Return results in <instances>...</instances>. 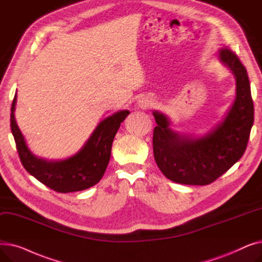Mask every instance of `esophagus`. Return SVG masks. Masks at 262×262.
<instances>
[{"label": "esophagus", "mask_w": 262, "mask_h": 262, "mask_svg": "<svg viewBox=\"0 0 262 262\" xmlns=\"http://www.w3.org/2000/svg\"><path fill=\"white\" fill-rule=\"evenodd\" d=\"M138 105L141 108H147L152 105V101H150V99H148V98H141L138 102Z\"/></svg>", "instance_id": "esophagus-1"}]
</instances>
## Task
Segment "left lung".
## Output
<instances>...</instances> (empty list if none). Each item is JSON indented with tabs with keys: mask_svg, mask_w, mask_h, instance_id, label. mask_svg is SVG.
<instances>
[{
	"mask_svg": "<svg viewBox=\"0 0 262 262\" xmlns=\"http://www.w3.org/2000/svg\"><path fill=\"white\" fill-rule=\"evenodd\" d=\"M219 58L236 77V99L223 122L201 138L170 129L168 118L154 112V158L172 182L209 185L228 171L244 154L254 123V104L246 69L235 52L219 50Z\"/></svg>",
	"mask_w": 262,
	"mask_h": 262,
	"instance_id": "1",
	"label": "left lung"
}]
</instances>
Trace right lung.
Returning a JSON list of instances; mask_svg holds the SVG:
<instances>
[{
  "instance_id": "obj_1",
  "label": "right lung",
  "mask_w": 262,
  "mask_h": 262,
  "mask_svg": "<svg viewBox=\"0 0 262 262\" xmlns=\"http://www.w3.org/2000/svg\"><path fill=\"white\" fill-rule=\"evenodd\" d=\"M16 102L17 94L11 104L10 127L20 160L27 172L60 193L85 190L101 181L112 154L114 138L121 123L129 115L128 110H121L103 120L74 156L60 161H48L36 157L27 148L15 120Z\"/></svg>"
}]
</instances>
